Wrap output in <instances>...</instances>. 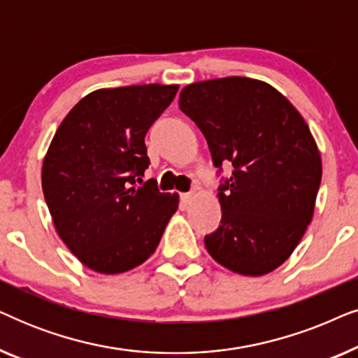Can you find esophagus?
<instances>
[{"label":"esophagus","instance_id":"1","mask_svg":"<svg viewBox=\"0 0 358 358\" xmlns=\"http://www.w3.org/2000/svg\"><path fill=\"white\" fill-rule=\"evenodd\" d=\"M195 199V192H185V194H180V202L184 205H189L192 203V200Z\"/></svg>","mask_w":358,"mask_h":358}]
</instances>
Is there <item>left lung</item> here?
<instances>
[{"label": "left lung", "instance_id": "8db88e82", "mask_svg": "<svg viewBox=\"0 0 358 358\" xmlns=\"http://www.w3.org/2000/svg\"><path fill=\"white\" fill-rule=\"evenodd\" d=\"M179 109L208 143L222 179V224L205 236L210 256L229 271L259 277L290 257L311 223L321 156L310 127L267 83L228 76L185 86Z\"/></svg>", "mask_w": 358, "mask_h": 358}]
</instances>
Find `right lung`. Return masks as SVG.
I'll use <instances>...</instances> for the list:
<instances>
[{
  "instance_id": "right-lung-1",
  "label": "right lung",
  "mask_w": 358,
  "mask_h": 358,
  "mask_svg": "<svg viewBox=\"0 0 358 358\" xmlns=\"http://www.w3.org/2000/svg\"><path fill=\"white\" fill-rule=\"evenodd\" d=\"M179 86L97 90L55 131L42 166V189L58 236L86 267L122 273L158 248L179 195L155 179L136 185L150 158L145 135Z\"/></svg>"
}]
</instances>
